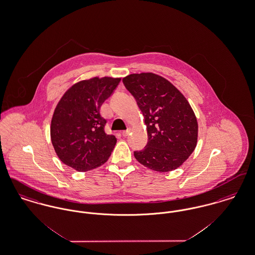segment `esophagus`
Here are the masks:
<instances>
[{
    "label": "esophagus",
    "mask_w": 255,
    "mask_h": 255,
    "mask_svg": "<svg viewBox=\"0 0 255 255\" xmlns=\"http://www.w3.org/2000/svg\"><path fill=\"white\" fill-rule=\"evenodd\" d=\"M130 133H131V129H127L126 131H123V132H122V135H123V136H127Z\"/></svg>",
    "instance_id": "esophagus-1"
}]
</instances>
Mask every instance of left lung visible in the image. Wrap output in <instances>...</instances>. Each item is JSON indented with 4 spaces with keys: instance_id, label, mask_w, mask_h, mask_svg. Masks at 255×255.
<instances>
[{
    "instance_id": "8db88e82",
    "label": "left lung",
    "mask_w": 255,
    "mask_h": 255,
    "mask_svg": "<svg viewBox=\"0 0 255 255\" xmlns=\"http://www.w3.org/2000/svg\"><path fill=\"white\" fill-rule=\"evenodd\" d=\"M144 116L148 142L134 151L138 162L149 169L178 168L194 151L198 123L182 93L165 78L152 73H133L122 79Z\"/></svg>"
}]
</instances>
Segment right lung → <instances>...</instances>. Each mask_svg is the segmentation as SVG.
<instances>
[{
    "instance_id": "1",
    "label": "right lung",
    "mask_w": 255,
    "mask_h": 255,
    "mask_svg": "<svg viewBox=\"0 0 255 255\" xmlns=\"http://www.w3.org/2000/svg\"><path fill=\"white\" fill-rule=\"evenodd\" d=\"M121 82V78L95 77L72 86L54 110L50 137L66 165L79 172L97 168L109 158L117 138L105 133L107 121L100 107Z\"/></svg>"
}]
</instances>
